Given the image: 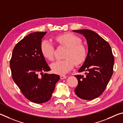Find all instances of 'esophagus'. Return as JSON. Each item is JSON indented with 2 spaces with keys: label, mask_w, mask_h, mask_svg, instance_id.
Masks as SVG:
<instances>
[{
  "label": "esophagus",
  "mask_w": 123,
  "mask_h": 123,
  "mask_svg": "<svg viewBox=\"0 0 123 123\" xmlns=\"http://www.w3.org/2000/svg\"><path fill=\"white\" fill-rule=\"evenodd\" d=\"M66 78V76L65 75H60V79H64Z\"/></svg>",
  "instance_id": "obj_1"
}]
</instances>
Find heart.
Returning a JSON list of instances; mask_svg holds the SVG:
<instances>
[{"label": "heart", "instance_id": "1", "mask_svg": "<svg viewBox=\"0 0 123 123\" xmlns=\"http://www.w3.org/2000/svg\"><path fill=\"white\" fill-rule=\"evenodd\" d=\"M58 44L66 47L64 60H58L51 65L53 71L59 74H64L72 69L74 63L76 65L82 63L86 59L87 50L81 43L80 38L74 34L65 33L54 37ZM41 52L45 58L52 60L53 58L54 47L47 40L43 41L40 46Z\"/></svg>", "mask_w": 123, "mask_h": 123}]
</instances>
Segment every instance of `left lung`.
<instances>
[{"instance_id": "left-lung-1", "label": "left lung", "mask_w": 123, "mask_h": 123, "mask_svg": "<svg viewBox=\"0 0 123 123\" xmlns=\"http://www.w3.org/2000/svg\"><path fill=\"white\" fill-rule=\"evenodd\" d=\"M72 31L84 37L88 48L84 63L78 70V72H85V76H75L78 81L75 93L83 99H94L104 91L112 75V52L109 43L95 32L90 30Z\"/></svg>"}]
</instances>
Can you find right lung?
Segmentation results:
<instances>
[{
    "label": "right lung",
    "mask_w": 123,
    "mask_h": 123,
    "mask_svg": "<svg viewBox=\"0 0 123 123\" xmlns=\"http://www.w3.org/2000/svg\"><path fill=\"white\" fill-rule=\"evenodd\" d=\"M46 32H37L25 37L14 47L10 60L12 78L27 99L41 104L50 99L58 74H48L50 68L41 52L42 39ZM42 77L38 76L40 73Z\"/></svg>",
    "instance_id": "right-lung-1"
}]
</instances>
